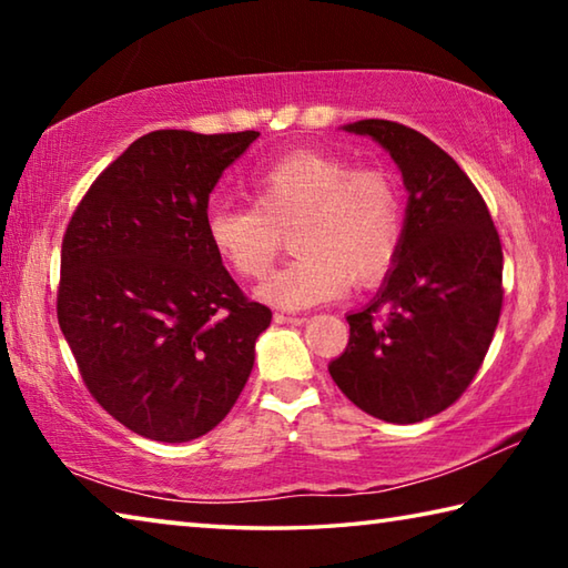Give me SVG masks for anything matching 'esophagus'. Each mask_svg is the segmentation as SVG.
<instances>
[{"mask_svg": "<svg viewBox=\"0 0 568 568\" xmlns=\"http://www.w3.org/2000/svg\"><path fill=\"white\" fill-rule=\"evenodd\" d=\"M273 321L281 325H305L307 323L305 315H285V313H275Z\"/></svg>", "mask_w": 568, "mask_h": 568, "instance_id": "34e87169", "label": "esophagus"}]
</instances>
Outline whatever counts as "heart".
Listing matches in <instances>:
<instances>
[{
    "instance_id": "b5f03b06",
    "label": "heart",
    "mask_w": 568,
    "mask_h": 568,
    "mask_svg": "<svg viewBox=\"0 0 568 568\" xmlns=\"http://www.w3.org/2000/svg\"><path fill=\"white\" fill-rule=\"evenodd\" d=\"M253 207L217 205L205 217L213 253L243 281H263L285 235L295 261L257 295L285 311L368 287L396 265L406 237V197L383 168H353L331 152L301 150L250 182Z\"/></svg>"
}]
</instances>
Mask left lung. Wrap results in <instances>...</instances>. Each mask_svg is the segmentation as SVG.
Returning a JSON list of instances; mask_svg holds the SVG:
<instances>
[{
    "instance_id": "left-lung-1",
    "label": "left lung",
    "mask_w": 568,
    "mask_h": 568,
    "mask_svg": "<svg viewBox=\"0 0 568 568\" xmlns=\"http://www.w3.org/2000/svg\"><path fill=\"white\" fill-rule=\"evenodd\" d=\"M390 152L408 190L406 237L378 295L351 313L328 371L361 410L418 423L456 403L484 363L504 303V253L491 213L458 162L390 120L345 124Z\"/></svg>"
}]
</instances>
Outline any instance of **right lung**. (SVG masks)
Wrapping results in <instances>:
<instances>
[{
    "label": "right lung",
    "instance_id": "add662e5",
    "mask_svg": "<svg viewBox=\"0 0 568 568\" xmlns=\"http://www.w3.org/2000/svg\"><path fill=\"white\" fill-rule=\"evenodd\" d=\"M257 134H142L67 225L60 328L92 398L145 438L213 430L271 325V307L245 297L205 233L210 192Z\"/></svg>",
    "mask_w": 568,
    "mask_h": 568
}]
</instances>
